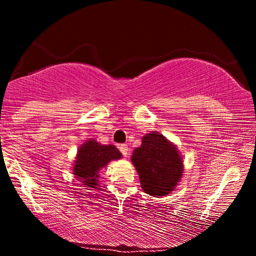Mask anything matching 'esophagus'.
<instances>
[{
  "label": "esophagus",
  "mask_w": 256,
  "mask_h": 256,
  "mask_svg": "<svg viewBox=\"0 0 256 256\" xmlns=\"http://www.w3.org/2000/svg\"><path fill=\"white\" fill-rule=\"evenodd\" d=\"M119 150L122 152V154L124 155V156H128V146H126V144H119Z\"/></svg>",
  "instance_id": "obj_1"
}]
</instances>
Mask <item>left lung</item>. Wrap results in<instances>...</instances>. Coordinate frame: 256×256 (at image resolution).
I'll list each match as a JSON object with an SVG mask.
<instances>
[{
  "mask_svg": "<svg viewBox=\"0 0 256 256\" xmlns=\"http://www.w3.org/2000/svg\"><path fill=\"white\" fill-rule=\"evenodd\" d=\"M142 140V146L134 149L131 158L140 174V186L149 195H167L182 177V158L176 146L161 134L152 132Z\"/></svg>",
  "mask_w": 256,
  "mask_h": 256,
  "instance_id": "left-lung-1",
  "label": "left lung"
}]
</instances>
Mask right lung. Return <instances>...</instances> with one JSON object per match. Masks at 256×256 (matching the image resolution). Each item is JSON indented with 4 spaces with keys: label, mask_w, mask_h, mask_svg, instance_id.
<instances>
[{
    "label": "right lung",
    "mask_w": 256,
    "mask_h": 256,
    "mask_svg": "<svg viewBox=\"0 0 256 256\" xmlns=\"http://www.w3.org/2000/svg\"><path fill=\"white\" fill-rule=\"evenodd\" d=\"M122 154L114 146H101L94 140H88L79 148L73 172L86 185L94 188L98 179V173L110 160H118Z\"/></svg>",
    "instance_id": "obj_1"
}]
</instances>
